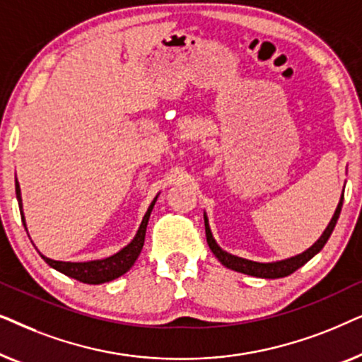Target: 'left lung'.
Segmentation results:
<instances>
[{
  "label": "left lung",
  "mask_w": 362,
  "mask_h": 362,
  "mask_svg": "<svg viewBox=\"0 0 362 362\" xmlns=\"http://www.w3.org/2000/svg\"><path fill=\"white\" fill-rule=\"evenodd\" d=\"M344 191V189H343ZM341 207H343V196L338 202V207H336L333 217H331L329 224L326 226V229L318 240L315 242L310 249H306L305 252H301L298 255L290 257V259H284V260H276V262H254L249 259H244V257H237L232 255L229 252H226L224 249H221V245L217 244L214 235H212L211 227H209V219H207V214L204 212V227H206V239L207 244H209V249L212 250V254L216 255V259L221 262L222 265L227 267V269L239 272V274H245L250 276H257V279H284V276H288L290 274H293L295 270H298L300 267H303L306 262L318 254V252L323 249L326 242H328L331 232H333L336 222H338Z\"/></svg>",
  "instance_id": "left-lung-1"
}]
</instances>
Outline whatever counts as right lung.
<instances>
[{
  "mask_svg": "<svg viewBox=\"0 0 362 362\" xmlns=\"http://www.w3.org/2000/svg\"><path fill=\"white\" fill-rule=\"evenodd\" d=\"M156 194L155 199L151 201V204L148 206V209L143 216L141 224L138 227L135 237H133L130 244H127L123 249H120L117 254L108 255L105 259H97V260H87V262H64V260H54L49 259V257L42 255L44 262L49 267H52L54 270L61 272V274L71 276L74 280L82 281V284H88V285H100V284H107V281H112L122 276L123 274H127L128 270L132 269L133 264H135L138 255L143 249V244H145V235H146V226L148 221H150V214L155 207V202L158 199ZM16 197H18V204H19V211H21V219L24 224V229L28 230L26 227V219H24V212H23V197H21V187H19V182L16 180Z\"/></svg>",
  "mask_w": 362,
  "mask_h": 362,
  "instance_id": "right-lung-1",
  "label": "right lung"
}]
</instances>
